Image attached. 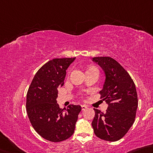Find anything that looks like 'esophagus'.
<instances>
[{
    "mask_svg": "<svg viewBox=\"0 0 153 153\" xmlns=\"http://www.w3.org/2000/svg\"><path fill=\"white\" fill-rule=\"evenodd\" d=\"M81 108H82V110H85V109L87 108V106L85 105H82Z\"/></svg>",
    "mask_w": 153,
    "mask_h": 153,
    "instance_id": "34e87169",
    "label": "esophagus"
}]
</instances>
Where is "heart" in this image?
Returning a JSON list of instances; mask_svg holds the SVG:
<instances>
[{"label":"heart","instance_id":"b5f03b06","mask_svg":"<svg viewBox=\"0 0 153 153\" xmlns=\"http://www.w3.org/2000/svg\"><path fill=\"white\" fill-rule=\"evenodd\" d=\"M95 68V67H91V68H89V69H90V68Z\"/></svg>","mask_w":153,"mask_h":153}]
</instances>
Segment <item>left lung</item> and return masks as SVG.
<instances>
[{"label":"left lung","instance_id":"left-lung-1","mask_svg":"<svg viewBox=\"0 0 153 153\" xmlns=\"http://www.w3.org/2000/svg\"><path fill=\"white\" fill-rule=\"evenodd\" d=\"M93 61L105 72V81L100 91V97L108 104L105 113L94 108L93 130L95 134L102 140H119L134 122L138 108L135 84L128 72L112 58L94 57Z\"/></svg>","mask_w":153,"mask_h":153}]
</instances>
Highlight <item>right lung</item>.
I'll return each instance as SVG.
<instances>
[{
	"instance_id": "obj_1",
	"label": "right lung",
	"mask_w": 153,
	"mask_h": 153,
	"mask_svg": "<svg viewBox=\"0 0 153 153\" xmlns=\"http://www.w3.org/2000/svg\"><path fill=\"white\" fill-rule=\"evenodd\" d=\"M74 58H54L40 68L27 93L26 110L32 126L47 140L58 143L73 134L80 105H58V87H62L66 70Z\"/></svg>"
}]
</instances>
